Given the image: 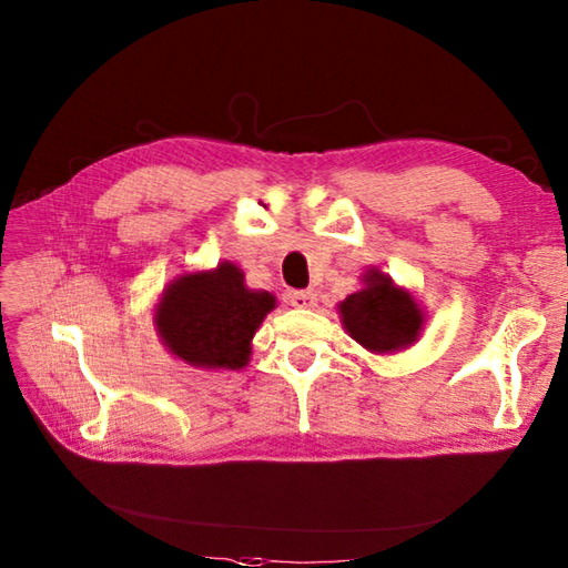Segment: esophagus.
<instances>
[{"label": "esophagus", "mask_w": 568, "mask_h": 568, "mask_svg": "<svg viewBox=\"0 0 568 568\" xmlns=\"http://www.w3.org/2000/svg\"><path fill=\"white\" fill-rule=\"evenodd\" d=\"M286 301L294 307H301V311H311V307L317 305V296L313 291H288Z\"/></svg>", "instance_id": "obj_1"}]
</instances>
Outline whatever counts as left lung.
<instances>
[{
  "mask_svg": "<svg viewBox=\"0 0 568 568\" xmlns=\"http://www.w3.org/2000/svg\"><path fill=\"white\" fill-rule=\"evenodd\" d=\"M365 282L363 291L338 305L346 332L376 353L400 351L415 343L424 324L415 298L379 270H372Z\"/></svg>",
  "mask_w": 568,
  "mask_h": 568,
  "instance_id": "obj_1",
  "label": "left lung"
}]
</instances>
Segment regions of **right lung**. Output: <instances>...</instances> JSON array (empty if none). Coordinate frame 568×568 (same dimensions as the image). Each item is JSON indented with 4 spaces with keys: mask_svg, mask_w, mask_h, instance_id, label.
I'll list each match as a JSON object with an SVG mask.
<instances>
[{
    "mask_svg": "<svg viewBox=\"0 0 568 568\" xmlns=\"http://www.w3.org/2000/svg\"><path fill=\"white\" fill-rule=\"evenodd\" d=\"M274 307L267 291L244 286L232 263L213 272L184 274L163 294L156 324L170 353L194 367L242 369L251 357V338Z\"/></svg>",
    "mask_w": 568,
    "mask_h": 568,
    "instance_id": "obj_1",
    "label": "right lung"
}]
</instances>
